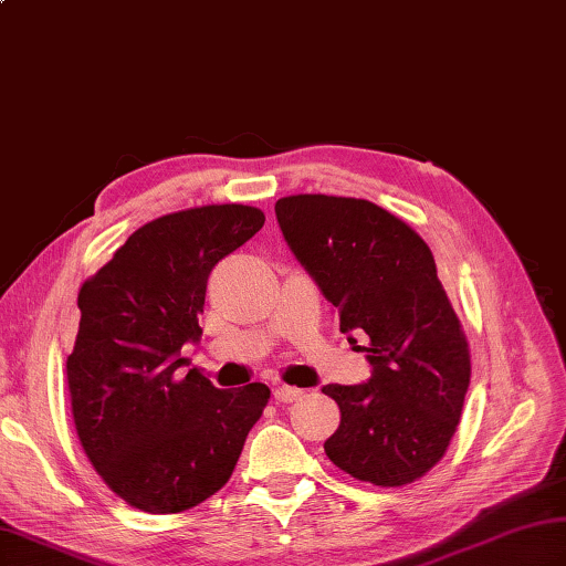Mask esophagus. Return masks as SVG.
Instances as JSON below:
<instances>
[{"instance_id":"1","label":"esophagus","mask_w":566,"mask_h":566,"mask_svg":"<svg viewBox=\"0 0 566 566\" xmlns=\"http://www.w3.org/2000/svg\"><path fill=\"white\" fill-rule=\"evenodd\" d=\"M302 389H296V387H286V384H280V387L274 389V399L276 401H282V403H292V401H296V399H302Z\"/></svg>"}]
</instances>
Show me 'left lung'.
Segmentation results:
<instances>
[{
  "label": "left lung",
  "mask_w": 566,
  "mask_h": 566,
  "mask_svg": "<svg viewBox=\"0 0 566 566\" xmlns=\"http://www.w3.org/2000/svg\"><path fill=\"white\" fill-rule=\"evenodd\" d=\"M286 245L340 316L365 333L371 377L323 394L340 426L323 444L343 472L375 486L423 476L448 450L469 387V347L413 228L365 199L296 195L274 203Z\"/></svg>",
  "instance_id": "left-lung-1"
}]
</instances>
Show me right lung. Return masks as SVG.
Segmentation results:
<instances>
[{
	"mask_svg": "<svg viewBox=\"0 0 566 566\" xmlns=\"http://www.w3.org/2000/svg\"><path fill=\"white\" fill-rule=\"evenodd\" d=\"M262 223L243 203L160 216L82 284L72 418L92 467L134 509L179 513L213 496L268 406L260 381L223 391L197 369L182 375L211 270Z\"/></svg>",
	"mask_w": 566,
	"mask_h": 566,
	"instance_id": "1",
	"label": "right lung"
}]
</instances>
